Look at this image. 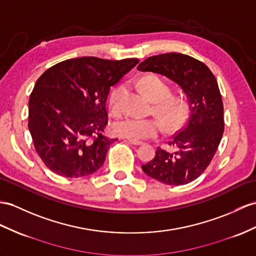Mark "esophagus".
I'll list each match as a JSON object with an SVG mask.
<instances>
[{"label":"esophagus","instance_id":"34e87169","mask_svg":"<svg viewBox=\"0 0 256 256\" xmlns=\"http://www.w3.org/2000/svg\"><path fill=\"white\" fill-rule=\"evenodd\" d=\"M129 143H132V144H134V146H140L142 144V141H138V140H130L128 139Z\"/></svg>","mask_w":256,"mask_h":256}]
</instances>
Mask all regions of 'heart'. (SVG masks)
Returning <instances> with one entry per match:
<instances>
[{"instance_id": "obj_1", "label": "heart", "mask_w": 256, "mask_h": 256, "mask_svg": "<svg viewBox=\"0 0 256 256\" xmlns=\"http://www.w3.org/2000/svg\"><path fill=\"white\" fill-rule=\"evenodd\" d=\"M140 86L146 96L156 103L155 113L170 129L179 127L182 124L188 112V104L182 98H172V89L165 81L158 76H146L142 78ZM124 88L115 89L110 96V110L113 114L120 112V98ZM162 130V124L154 118H142L127 116L117 120L113 124L115 134L130 140H143L153 138Z\"/></svg>"}]
</instances>
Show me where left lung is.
Returning a JSON list of instances; mask_svg holds the SVG:
<instances>
[{
	"instance_id": "obj_1",
	"label": "left lung",
	"mask_w": 256,
	"mask_h": 256,
	"mask_svg": "<svg viewBox=\"0 0 256 256\" xmlns=\"http://www.w3.org/2000/svg\"><path fill=\"white\" fill-rule=\"evenodd\" d=\"M138 70L158 74L177 84L188 98L190 110L184 127L168 143L175 152L158 148L142 170L162 184H189L206 170L224 134V105L216 78L202 62L174 52L148 58Z\"/></svg>"
}]
</instances>
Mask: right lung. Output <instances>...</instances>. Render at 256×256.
<instances>
[{"instance_id":"1","label":"right lung","mask_w":256,"mask_h":256,"mask_svg":"<svg viewBox=\"0 0 256 256\" xmlns=\"http://www.w3.org/2000/svg\"><path fill=\"white\" fill-rule=\"evenodd\" d=\"M138 63L89 56L60 62L41 74L29 98L28 128L48 170L79 178L102 167L117 140L103 134L110 89Z\"/></svg>"}]
</instances>
